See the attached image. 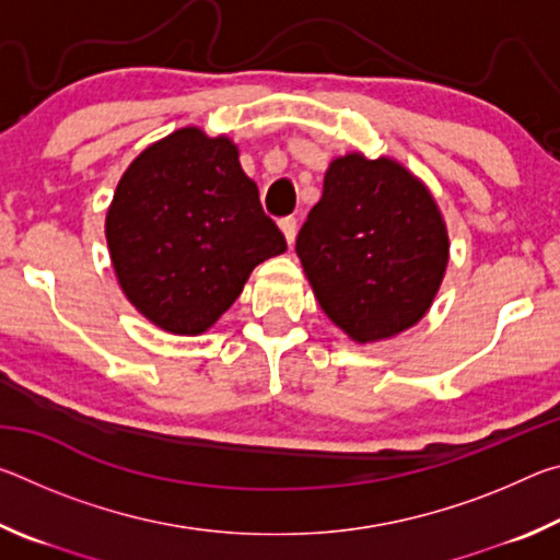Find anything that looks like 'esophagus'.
<instances>
[{"label":"esophagus","mask_w":560,"mask_h":560,"mask_svg":"<svg viewBox=\"0 0 560 560\" xmlns=\"http://www.w3.org/2000/svg\"><path fill=\"white\" fill-rule=\"evenodd\" d=\"M279 226H281L283 236H287V244H289V246H291L293 242H296V234H299V222L293 220V217H287V220H281V222H279Z\"/></svg>","instance_id":"34e87169"}]
</instances>
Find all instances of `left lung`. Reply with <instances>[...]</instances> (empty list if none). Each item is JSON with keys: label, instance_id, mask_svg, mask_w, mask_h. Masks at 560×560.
I'll return each mask as SVG.
<instances>
[{"label": "left lung", "instance_id": "1", "mask_svg": "<svg viewBox=\"0 0 560 560\" xmlns=\"http://www.w3.org/2000/svg\"><path fill=\"white\" fill-rule=\"evenodd\" d=\"M296 254L324 314L355 343H377L430 311L450 234L428 185L402 163L346 153L330 160Z\"/></svg>", "mask_w": 560, "mask_h": 560}]
</instances>
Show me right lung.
<instances>
[{"label":"right lung","mask_w":560,"mask_h":560,"mask_svg":"<svg viewBox=\"0 0 560 560\" xmlns=\"http://www.w3.org/2000/svg\"><path fill=\"white\" fill-rule=\"evenodd\" d=\"M106 240L126 299L175 336L212 328L254 267L287 252L257 183L244 175L240 148L197 126L170 132L128 165Z\"/></svg>","instance_id":"right-lung-1"}]
</instances>
